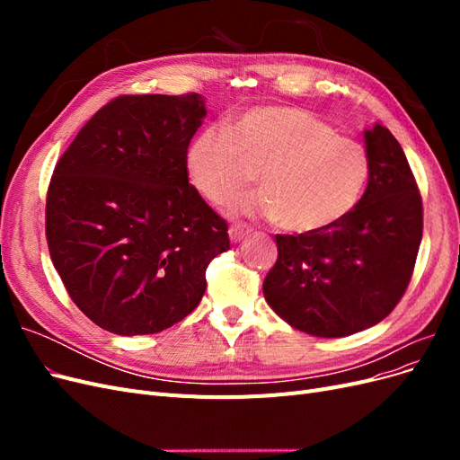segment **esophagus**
Segmentation results:
<instances>
[{
    "instance_id": "obj_1",
    "label": "esophagus",
    "mask_w": 460,
    "mask_h": 460,
    "mask_svg": "<svg viewBox=\"0 0 460 460\" xmlns=\"http://www.w3.org/2000/svg\"><path fill=\"white\" fill-rule=\"evenodd\" d=\"M249 234V226H245V225H232L230 226V230H228V235H230V242L232 243H240L245 235Z\"/></svg>"
}]
</instances>
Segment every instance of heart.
Listing matches in <instances>:
<instances>
[{"label":"heart","mask_w":460,"mask_h":460,"mask_svg":"<svg viewBox=\"0 0 460 460\" xmlns=\"http://www.w3.org/2000/svg\"><path fill=\"white\" fill-rule=\"evenodd\" d=\"M191 186L225 203L255 182L262 191L235 199V215L278 220L284 230L314 234L349 215L370 178L367 149L338 136L309 111L259 105L226 124H208L186 149Z\"/></svg>","instance_id":"1"}]
</instances>
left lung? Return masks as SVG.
<instances>
[{
	"mask_svg": "<svg viewBox=\"0 0 460 460\" xmlns=\"http://www.w3.org/2000/svg\"><path fill=\"white\" fill-rule=\"evenodd\" d=\"M370 178L333 228L276 235L262 282L270 309L299 332L343 338L378 324L405 294L422 240V199L402 147L382 124L365 130Z\"/></svg>",
	"mask_w": 460,
	"mask_h": 460,
	"instance_id": "1",
	"label": "left lung"
}]
</instances>
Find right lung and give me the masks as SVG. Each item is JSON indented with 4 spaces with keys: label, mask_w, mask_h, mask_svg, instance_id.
Masks as SVG:
<instances>
[{
    "label": "right lung",
    "mask_w": 460,
    "mask_h": 460,
    "mask_svg": "<svg viewBox=\"0 0 460 460\" xmlns=\"http://www.w3.org/2000/svg\"><path fill=\"white\" fill-rule=\"evenodd\" d=\"M205 97L122 95L84 124L48 190L46 235L76 307L117 336L157 333L205 294L228 226L188 182Z\"/></svg>",
    "instance_id": "obj_1"
}]
</instances>
